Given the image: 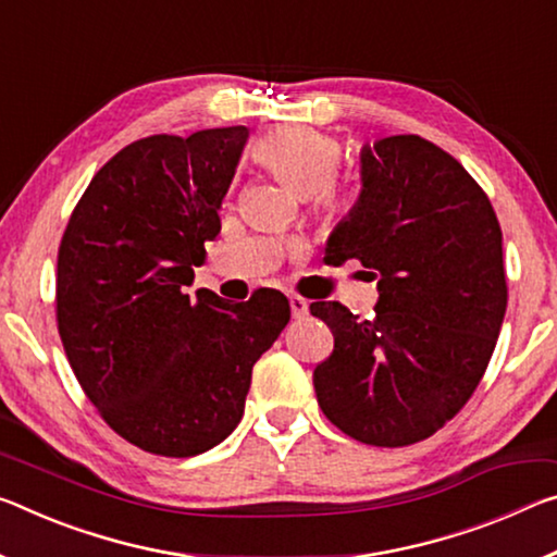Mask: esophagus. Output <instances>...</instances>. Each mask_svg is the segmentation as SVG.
Masks as SVG:
<instances>
[{
    "label": "esophagus",
    "instance_id": "34e87169",
    "mask_svg": "<svg viewBox=\"0 0 557 557\" xmlns=\"http://www.w3.org/2000/svg\"><path fill=\"white\" fill-rule=\"evenodd\" d=\"M289 310H293V317H305L307 312H310V302H307L305 297L293 295L289 297Z\"/></svg>",
    "mask_w": 557,
    "mask_h": 557
}]
</instances>
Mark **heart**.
Segmentation results:
<instances>
[{
    "mask_svg": "<svg viewBox=\"0 0 557 557\" xmlns=\"http://www.w3.org/2000/svg\"><path fill=\"white\" fill-rule=\"evenodd\" d=\"M255 156L297 196H314L324 215L337 218L347 206V190L337 181L342 148L337 140L307 126H285L262 136Z\"/></svg>",
    "mask_w": 557,
    "mask_h": 557,
    "instance_id": "1",
    "label": "heart"
}]
</instances>
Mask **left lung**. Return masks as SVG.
<instances>
[{"label": "left lung", "mask_w": 557, "mask_h": 557, "mask_svg": "<svg viewBox=\"0 0 557 557\" xmlns=\"http://www.w3.org/2000/svg\"><path fill=\"white\" fill-rule=\"evenodd\" d=\"M376 280L372 320L310 312L334 334L314 369L324 417L369 446H409L451 421L488 367L508 305L503 235L483 188L421 136L361 148V193L326 240Z\"/></svg>", "instance_id": "obj_1"}]
</instances>
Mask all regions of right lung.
Returning a JSON list of instances; mask_svg holds the SVG:
<instances>
[{
    "label": "right lung",
    "mask_w": 557,
    "mask_h": 557,
    "mask_svg": "<svg viewBox=\"0 0 557 557\" xmlns=\"http://www.w3.org/2000/svg\"><path fill=\"white\" fill-rule=\"evenodd\" d=\"M250 131L134 140L76 202L59 245L57 322L101 419L148 454L208 451L243 419L252 367L289 322L277 289L185 295L220 233Z\"/></svg>",
    "instance_id": "1"
}]
</instances>
